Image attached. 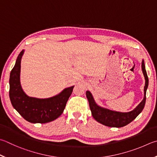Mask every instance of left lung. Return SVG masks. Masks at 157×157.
Listing matches in <instances>:
<instances>
[{
    "instance_id": "1",
    "label": "left lung",
    "mask_w": 157,
    "mask_h": 157,
    "mask_svg": "<svg viewBox=\"0 0 157 157\" xmlns=\"http://www.w3.org/2000/svg\"><path fill=\"white\" fill-rule=\"evenodd\" d=\"M141 69L142 72L144 73L145 80H146L144 86V98L141 103L135 109L132 111H130V112H117V111L111 110L107 109V108L99 106L94 100L93 97L90 91H86V95L88 100V103H89L91 113H92L93 118L97 121L108 127L121 128L130 124L131 121H132L141 113V111L143 110L145 106V104H146V95L148 86V78L146 68H145L144 60H142Z\"/></svg>"
}]
</instances>
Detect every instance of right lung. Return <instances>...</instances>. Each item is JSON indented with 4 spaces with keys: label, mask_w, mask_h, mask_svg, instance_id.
I'll use <instances>...</instances> for the list:
<instances>
[{
    "label": "right lung",
    "mask_w": 157,
    "mask_h": 157,
    "mask_svg": "<svg viewBox=\"0 0 157 157\" xmlns=\"http://www.w3.org/2000/svg\"><path fill=\"white\" fill-rule=\"evenodd\" d=\"M22 50L10 73V98L13 107L25 120L33 124H45L55 120L62 115L74 86L67 88L52 98L39 99L25 94L20 81Z\"/></svg>",
    "instance_id": "1"
}]
</instances>
